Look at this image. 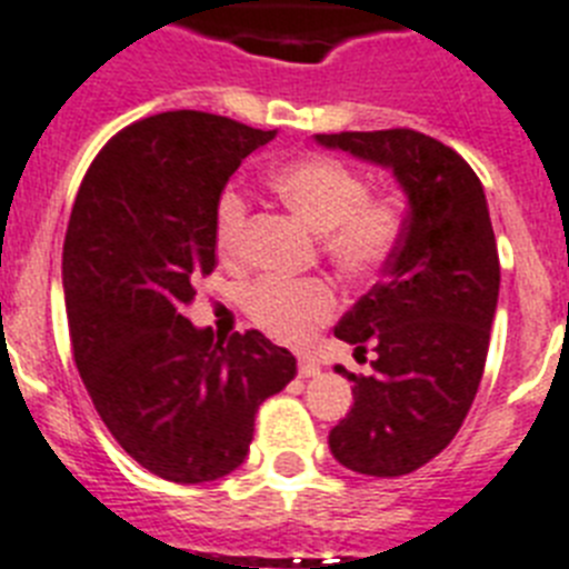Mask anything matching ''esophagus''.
<instances>
[{
  "label": "esophagus",
  "mask_w": 569,
  "mask_h": 569,
  "mask_svg": "<svg viewBox=\"0 0 569 569\" xmlns=\"http://www.w3.org/2000/svg\"><path fill=\"white\" fill-rule=\"evenodd\" d=\"M319 371H322V368H319V362H313V359H308V357L299 359V377H317Z\"/></svg>",
  "instance_id": "34e87169"
}]
</instances>
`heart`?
I'll return each instance as SVG.
<instances>
[{
	"label": "heart",
	"mask_w": 569,
	"mask_h": 569,
	"mask_svg": "<svg viewBox=\"0 0 569 569\" xmlns=\"http://www.w3.org/2000/svg\"><path fill=\"white\" fill-rule=\"evenodd\" d=\"M270 187L310 230L322 232V250L348 279H371L395 256L402 207L391 196H368L366 178L331 154H308L279 167ZM247 224V201L224 189L216 203V250L236 259ZM247 317L279 342L302 345L319 325L331 322L339 296L331 281H288L264 276L241 293Z\"/></svg>",
	"instance_id": "heart-1"
}]
</instances>
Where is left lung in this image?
Wrapping results in <instances>:
<instances>
[{"label": "left lung", "mask_w": 569, "mask_h": 569, "mask_svg": "<svg viewBox=\"0 0 569 569\" xmlns=\"http://www.w3.org/2000/svg\"><path fill=\"white\" fill-rule=\"evenodd\" d=\"M317 143L395 172L409 198L386 279L333 328L366 353L353 406L331 429L333 458L351 472L400 478L437 458L472 409L498 308L501 261L483 187L455 149L415 129L317 134Z\"/></svg>", "instance_id": "1"}]
</instances>
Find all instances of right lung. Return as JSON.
Instances as JSON below:
<instances>
[{
	"label": "right lung",
	"mask_w": 569,
	"mask_h": 569,
	"mask_svg": "<svg viewBox=\"0 0 569 569\" xmlns=\"http://www.w3.org/2000/svg\"><path fill=\"white\" fill-rule=\"evenodd\" d=\"M276 138L207 111H163L100 149L62 244L68 331L97 415L129 458L172 483L244 463L256 411L296 377L264 333L216 342L183 317L216 270V203Z\"/></svg>",
	"instance_id": "1"
}]
</instances>
